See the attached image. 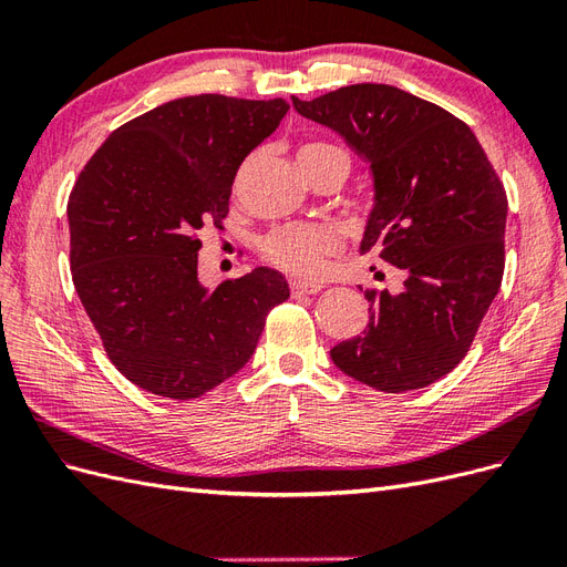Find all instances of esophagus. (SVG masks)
Returning a JSON list of instances; mask_svg holds the SVG:
<instances>
[{
    "instance_id": "34e87169",
    "label": "esophagus",
    "mask_w": 567,
    "mask_h": 567,
    "mask_svg": "<svg viewBox=\"0 0 567 567\" xmlns=\"http://www.w3.org/2000/svg\"><path fill=\"white\" fill-rule=\"evenodd\" d=\"M323 286L321 284H315V281H290V293H293V298H300V296H315L319 293Z\"/></svg>"
}]
</instances>
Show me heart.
Here are the masks:
<instances>
[{
	"label": "heart",
	"mask_w": 567,
	"mask_h": 567,
	"mask_svg": "<svg viewBox=\"0 0 567 567\" xmlns=\"http://www.w3.org/2000/svg\"><path fill=\"white\" fill-rule=\"evenodd\" d=\"M302 169H312L323 163H340L350 167L348 151L331 142H312L298 151ZM338 234L326 225H286L269 231L262 238L267 260L296 277H315L321 271L326 257L338 250Z\"/></svg>",
	"instance_id": "b5f03b06"
}]
</instances>
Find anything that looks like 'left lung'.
<instances>
[{"label":"left lung","instance_id":"8db88e82","mask_svg":"<svg viewBox=\"0 0 567 567\" xmlns=\"http://www.w3.org/2000/svg\"><path fill=\"white\" fill-rule=\"evenodd\" d=\"M293 109L340 134L373 177L359 252L400 267L402 293L367 290L362 336L331 350L381 392L435 383L463 357L504 277L506 192L466 123L390 84H350Z\"/></svg>","mask_w":567,"mask_h":567}]
</instances>
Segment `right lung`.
Instances as JSON below:
<instances>
[{"label": "right lung", "mask_w": 567, "mask_h": 567, "mask_svg": "<svg viewBox=\"0 0 567 567\" xmlns=\"http://www.w3.org/2000/svg\"><path fill=\"white\" fill-rule=\"evenodd\" d=\"M284 99L200 94L117 127L68 198L73 284L115 369L146 392L194 400L246 367L284 274L198 279V231L221 227L238 165L279 127Z\"/></svg>", "instance_id": "right-lung-1"}]
</instances>
